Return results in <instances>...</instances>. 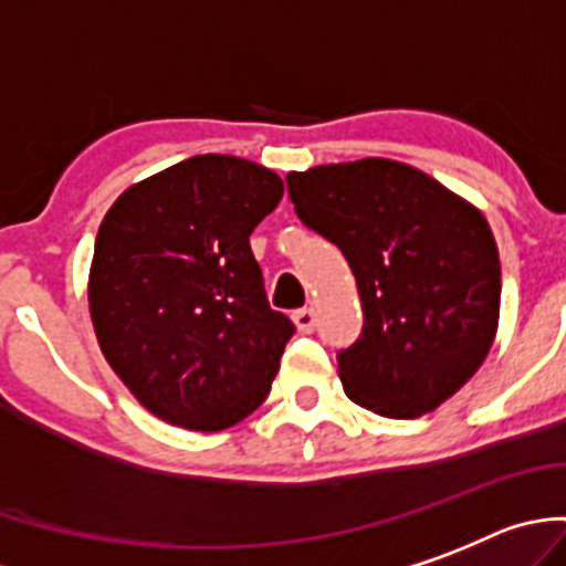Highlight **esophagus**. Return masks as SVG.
<instances>
[{
	"label": "esophagus",
	"mask_w": 566,
	"mask_h": 566,
	"mask_svg": "<svg viewBox=\"0 0 566 566\" xmlns=\"http://www.w3.org/2000/svg\"><path fill=\"white\" fill-rule=\"evenodd\" d=\"M293 324L298 327V333H313L318 318H315V310L313 307H304V310H295L293 313Z\"/></svg>",
	"instance_id": "esophagus-1"
}]
</instances>
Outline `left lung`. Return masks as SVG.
I'll list each match as a JSON object with an SVG mask.
<instances>
[{"instance_id":"8db88e82","label":"left lung","mask_w":566,"mask_h":566,"mask_svg":"<svg viewBox=\"0 0 566 566\" xmlns=\"http://www.w3.org/2000/svg\"><path fill=\"white\" fill-rule=\"evenodd\" d=\"M287 191L358 282L364 329L338 353L349 400L397 420L446 403L480 369L499 324L502 271L480 208L384 157L290 171Z\"/></svg>"}]
</instances>
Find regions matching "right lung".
<instances>
[{"mask_svg": "<svg viewBox=\"0 0 566 566\" xmlns=\"http://www.w3.org/2000/svg\"><path fill=\"white\" fill-rule=\"evenodd\" d=\"M282 191L259 163L197 155L106 211L90 315L115 375L160 420L231 429L271 391L295 327L268 304L251 233Z\"/></svg>", "mask_w": 566, "mask_h": 566, "instance_id": "right-lung-1", "label": "right lung"}]
</instances>
